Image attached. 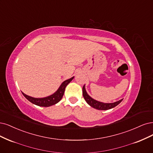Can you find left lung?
Returning <instances> with one entry per match:
<instances>
[{"instance_id":"8db88e82","label":"left lung","mask_w":153,"mask_h":153,"mask_svg":"<svg viewBox=\"0 0 153 153\" xmlns=\"http://www.w3.org/2000/svg\"><path fill=\"white\" fill-rule=\"evenodd\" d=\"M82 92H83V96L85 99L86 102L88 105L95 109H99V110H107L114 108L115 106H117V105H118L121 102L123 101V99L120 100L118 101H117L113 103H104L96 101L94 99H92L91 96H89L88 94L85 91V85H83V88H82Z\"/></svg>"}]
</instances>
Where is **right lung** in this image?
I'll return each instance as SVG.
<instances>
[{"instance_id":"1","label":"right lung","mask_w":153,"mask_h":153,"mask_svg":"<svg viewBox=\"0 0 153 153\" xmlns=\"http://www.w3.org/2000/svg\"><path fill=\"white\" fill-rule=\"evenodd\" d=\"M73 78H74V76L70 79H68V80H65V82H63L61 83L60 87H59V88L57 89V91L55 93L51 95V96L48 97L44 98H35L27 96V95H26L23 92H22V94L31 103L42 107H49L57 104L61 101L63 95H64L66 87L68 85V84L73 80Z\"/></svg>"}]
</instances>
